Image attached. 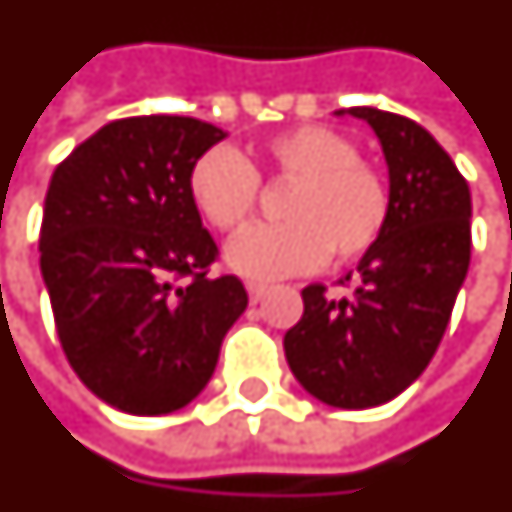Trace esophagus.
<instances>
[{
  "label": "esophagus",
  "instance_id": "1",
  "mask_svg": "<svg viewBox=\"0 0 512 512\" xmlns=\"http://www.w3.org/2000/svg\"><path fill=\"white\" fill-rule=\"evenodd\" d=\"M245 289H248V297L251 302H261L267 294H270V286L267 283H259V281H248L245 283Z\"/></svg>",
  "mask_w": 512,
  "mask_h": 512
}]
</instances>
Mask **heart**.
I'll return each mask as SVG.
<instances>
[{
  "label": "heart",
  "mask_w": 512,
  "mask_h": 512,
  "mask_svg": "<svg viewBox=\"0 0 512 512\" xmlns=\"http://www.w3.org/2000/svg\"><path fill=\"white\" fill-rule=\"evenodd\" d=\"M261 160L278 182L294 185L283 220L253 226L231 240L226 259L251 278H283L335 261L360 259L390 220V188L382 171L360 160V147L341 130L302 125L272 136ZM188 190L201 215L220 231H240L259 204V174L229 144L207 149L190 169Z\"/></svg>",
  "instance_id": "obj_1"
}]
</instances>
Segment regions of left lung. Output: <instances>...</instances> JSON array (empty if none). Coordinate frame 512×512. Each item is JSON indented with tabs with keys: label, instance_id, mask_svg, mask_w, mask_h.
<instances>
[{
	"label": "left lung",
	"instance_id": "1",
	"mask_svg": "<svg viewBox=\"0 0 512 512\" xmlns=\"http://www.w3.org/2000/svg\"><path fill=\"white\" fill-rule=\"evenodd\" d=\"M346 114L365 119L382 141L390 220L357 272L346 275L352 297L333 300L322 283L302 289L305 311L283 349L313 398L368 409L404 393L445 335L469 270L472 196L450 155L417 122L371 106Z\"/></svg>",
	"mask_w": 512,
	"mask_h": 512
}]
</instances>
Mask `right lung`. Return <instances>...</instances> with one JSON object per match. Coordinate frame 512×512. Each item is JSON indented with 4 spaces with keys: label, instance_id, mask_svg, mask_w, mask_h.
I'll use <instances>...</instances> for the list:
<instances>
[{
    "label": "right lung",
    "instance_id": "add662e5",
    "mask_svg": "<svg viewBox=\"0 0 512 512\" xmlns=\"http://www.w3.org/2000/svg\"><path fill=\"white\" fill-rule=\"evenodd\" d=\"M226 136L193 117L108 122L54 171L40 272L67 363L100 401L169 414L207 387L248 308L237 275L212 278L218 245L188 177Z\"/></svg>",
    "mask_w": 512,
    "mask_h": 512
}]
</instances>
